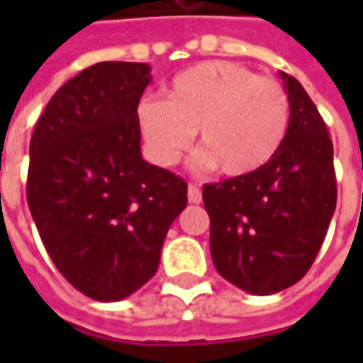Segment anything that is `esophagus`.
Instances as JSON below:
<instances>
[{"mask_svg":"<svg viewBox=\"0 0 363 363\" xmlns=\"http://www.w3.org/2000/svg\"><path fill=\"white\" fill-rule=\"evenodd\" d=\"M189 202L190 204H200V202H202V192H200V189H198L196 184H192V182L189 184Z\"/></svg>","mask_w":363,"mask_h":363,"instance_id":"34e87169","label":"esophagus"}]
</instances>
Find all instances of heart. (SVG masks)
I'll return each instance as SVG.
<instances>
[{"mask_svg":"<svg viewBox=\"0 0 363 363\" xmlns=\"http://www.w3.org/2000/svg\"><path fill=\"white\" fill-rule=\"evenodd\" d=\"M289 122L286 91L270 77L213 60L174 77L167 99H143L138 128L145 151L161 167H173L198 130V167L243 177L264 167L280 150Z\"/></svg>","mask_w":363,"mask_h":363,"instance_id":"1","label":"heart"}]
</instances>
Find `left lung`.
<instances>
[{"label": "left lung", "instance_id": "1", "mask_svg": "<svg viewBox=\"0 0 363 363\" xmlns=\"http://www.w3.org/2000/svg\"><path fill=\"white\" fill-rule=\"evenodd\" d=\"M289 101L286 138L255 173L204 184L210 252L233 286L270 296L311 268L336 208L333 142L296 77L280 72Z\"/></svg>", "mask_w": 363, "mask_h": 363}]
</instances>
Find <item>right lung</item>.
Listing matches in <instances>:
<instances>
[{
    "label": "right lung",
    "instance_id": "right-lung-1",
    "mask_svg": "<svg viewBox=\"0 0 363 363\" xmlns=\"http://www.w3.org/2000/svg\"><path fill=\"white\" fill-rule=\"evenodd\" d=\"M151 66L101 62L62 85L30 140L27 202L52 262L96 301L157 272L186 182L142 157L138 104Z\"/></svg>",
    "mask_w": 363,
    "mask_h": 363
}]
</instances>
